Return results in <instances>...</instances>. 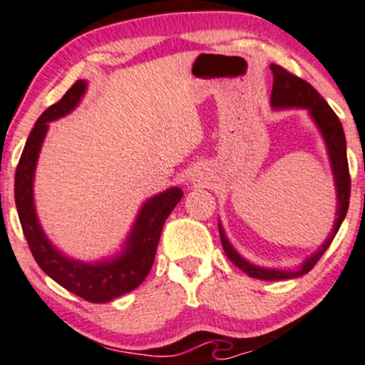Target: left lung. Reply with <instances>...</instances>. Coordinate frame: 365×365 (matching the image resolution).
I'll return each mask as SVG.
<instances>
[{"mask_svg":"<svg viewBox=\"0 0 365 365\" xmlns=\"http://www.w3.org/2000/svg\"><path fill=\"white\" fill-rule=\"evenodd\" d=\"M271 72H273V91H271V106L276 110H282V108H302L307 110L314 123L319 128L322 139H324L326 149L329 154V163L331 170H333L334 177V187H336V199H338V207H336V220H334L333 232L329 233V237L326 238V242L319 249L314 252L311 257L305 259L297 269H267V267H259L245 261L240 254L233 249V245L230 244V240L225 235V230L221 223H217L220 228V237L221 244H223V250L226 257L230 259L237 267H240L245 274H249L250 278L257 279H267V282H276V279H290V278H299L305 273L312 269L316 266V262L322 257V254L328 250V247L333 242L334 235L338 233L340 226L345 220L346 211H349V200H350V173H349V161H346V140H345V132L338 120V116L334 115V111L331 110L329 104L321 98V94L317 92L309 82L302 81L297 75H293L284 70L279 65H271Z\"/></svg>","mask_w":365,"mask_h":365,"instance_id":"obj_1","label":"left lung"}]
</instances>
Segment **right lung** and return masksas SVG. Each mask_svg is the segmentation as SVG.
<instances>
[{
  "instance_id": "obj_1",
  "label": "right lung",
  "mask_w": 365,
  "mask_h": 365,
  "mask_svg": "<svg viewBox=\"0 0 365 365\" xmlns=\"http://www.w3.org/2000/svg\"><path fill=\"white\" fill-rule=\"evenodd\" d=\"M87 89L86 81H77L66 94L49 106L36 121L15 171V204L29 249L49 278L75 295L92 304H106L116 297L135 290L153 267L156 249L166 217L182 199V188L171 187L142 204L123 249L115 257L83 262L68 257L54 247L41 228L34 206V173L48 123L68 115L81 103Z\"/></svg>"
}]
</instances>
